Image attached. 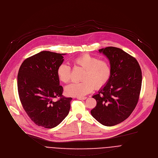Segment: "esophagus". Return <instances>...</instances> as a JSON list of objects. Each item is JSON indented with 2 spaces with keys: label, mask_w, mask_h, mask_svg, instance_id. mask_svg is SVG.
<instances>
[{
  "label": "esophagus",
  "mask_w": 158,
  "mask_h": 158,
  "mask_svg": "<svg viewBox=\"0 0 158 158\" xmlns=\"http://www.w3.org/2000/svg\"><path fill=\"white\" fill-rule=\"evenodd\" d=\"M77 98L78 100H85L86 98V97H77Z\"/></svg>",
  "instance_id": "34e87169"
}]
</instances>
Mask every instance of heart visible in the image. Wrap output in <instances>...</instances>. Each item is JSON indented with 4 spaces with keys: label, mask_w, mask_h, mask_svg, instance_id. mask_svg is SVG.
<instances>
[{
    "label": "heart",
    "mask_w": 158,
    "mask_h": 158,
    "mask_svg": "<svg viewBox=\"0 0 158 158\" xmlns=\"http://www.w3.org/2000/svg\"><path fill=\"white\" fill-rule=\"evenodd\" d=\"M74 66L84 69L81 77L82 81L73 83L66 86L67 95L81 97L90 93L94 88H100L108 81L111 76V67L106 60H98L89 54H83L72 60ZM57 76L64 83L69 82L71 77L70 67L60 64L57 69Z\"/></svg>",
    "instance_id": "obj_1"
}]
</instances>
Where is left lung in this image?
I'll return each mask as SVG.
<instances>
[{
  "label": "left lung",
  "instance_id": "8db88e82",
  "mask_svg": "<svg viewBox=\"0 0 158 158\" xmlns=\"http://www.w3.org/2000/svg\"><path fill=\"white\" fill-rule=\"evenodd\" d=\"M110 60L111 76L107 84L93 98L97 106L92 116L107 127L128 118L139 100L142 72L136 59L119 48L108 47L99 50Z\"/></svg>",
  "mask_w": 158,
  "mask_h": 158
}]
</instances>
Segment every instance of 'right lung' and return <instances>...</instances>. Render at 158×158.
<instances>
[{
  "label": "right lung",
  "mask_w": 158,
  "mask_h": 158,
  "mask_svg": "<svg viewBox=\"0 0 158 158\" xmlns=\"http://www.w3.org/2000/svg\"><path fill=\"white\" fill-rule=\"evenodd\" d=\"M65 54L42 51L26 58L19 69L20 102L30 119L39 127L53 128L69 113L72 98L63 96L64 89L56 73Z\"/></svg>",
  "instance_id": "add662e5"
}]
</instances>
